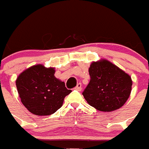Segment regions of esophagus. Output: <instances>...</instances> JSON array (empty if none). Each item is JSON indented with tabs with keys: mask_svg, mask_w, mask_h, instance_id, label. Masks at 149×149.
<instances>
[{
	"mask_svg": "<svg viewBox=\"0 0 149 149\" xmlns=\"http://www.w3.org/2000/svg\"><path fill=\"white\" fill-rule=\"evenodd\" d=\"M81 89H82V88H81V84H80V83H79V84H77V86L74 87V89H76V90H77V91H81Z\"/></svg>",
	"mask_w": 149,
	"mask_h": 149,
	"instance_id": "1",
	"label": "esophagus"
}]
</instances>
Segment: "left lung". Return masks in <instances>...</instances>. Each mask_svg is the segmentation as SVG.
Wrapping results in <instances>:
<instances>
[{"mask_svg": "<svg viewBox=\"0 0 149 149\" xmlns=\"http://www.w3.org/2000/svg\"><path fill=\"white\" fill-rule=\"evenodd\" d=\"M90 81L83 93L90 106L102 112L121 108L131 95V77L106 59L93 62L89 68Z\"/></svg>", "mask_w": 149, "mask_h": 149, "instance_id": "obj_1", "label": "left lung"}]
</instances>
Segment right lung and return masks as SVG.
I'll list each match as a JSON object with an SVG mask.
<instances>
[{
	"mask_svg": "<svg viewBox=\"0 0 149 149\" xmlns=\"http://www.w3.org/2000/svg\"><path fill=\"white\" fill-rule=\"evenodd\" d=\"M54 74V68L37 64L23 71L17 77L15 84L21 101L31 113L40 116L54 113L72 92Z\"/></svg>",
	"mask_w": 149,
	"mask_h": 149,
	"instance_id": "right-lung-1",
	"label": "right lung"
}]
</instances>
